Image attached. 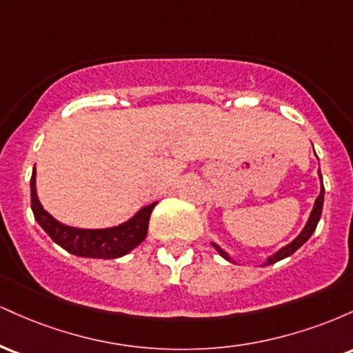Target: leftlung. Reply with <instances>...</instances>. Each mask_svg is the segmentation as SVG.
Masks as SVG:
<instances>
[{"mask_svg":"<svg viewBox=\"0 0 353 353\" xmlns=\"http://www.w3.org/2000/svg\"><path fill=\"white\" fill-rule=\"evenodd\" d=\"M319 177H320V194H319L317 199H315L314 209H312L310 217H309V221H307L305 228H303L302 232L299 234V236L295 237L294 241L290 242V244H287L285 247H282L281 250H277V252H275L274 255H270V257L265 261L264 265L275 264V262H279V261H282V259H285V257H289V255H292V254L295 252V250H297L299 247H302L303 244H305V242L310 239L312 234H314V230H315V228H317V224H319V221H320V216H322L323 194H325V189H323V184H322V174H320V169H319ZM212 245H214V249H216L217 252L221 254L222 257L225 259V261L234 262L232 259H230V255H229L228 252H225V250H222L221 247H219L217 244H214V242H212Z\"/></svg>","mask_w":353,"mask_h":353,"instance_id":"left-lung-1","label":"left lung"}]
</instances>
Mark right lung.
I'll return each mask as SVG.
<instances>
[{
  "mask_svg": "<svg viewBox=\"0 0 353 353\" xmlns=\"http://www.w3.org/2000/svg\"><path fill=\"white\" fill-rule=\"evenodd\" d=\"M157 202L145 205L128 222L108 229H78L61 224L43 209L36 192V171L31 176V209L44 232L64 250L79 257L117 259L136 249L148 236L149 219Z\"/></svg>",
  "mask_w": 353,
  "mask_h": 353,
  "instance_id": "1",
  "label": "right lung"
}]
</instances>
